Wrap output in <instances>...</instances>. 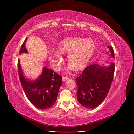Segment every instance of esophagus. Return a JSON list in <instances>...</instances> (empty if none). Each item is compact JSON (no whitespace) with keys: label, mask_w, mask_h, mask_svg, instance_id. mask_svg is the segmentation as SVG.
Returning <instances> with one entry per match:
<instances>
[{"label":"esophagus","mask_w":134,"mask_h":134,"mask_svg":"<svg viewBox=\"0 0 134 134\" xmlns=\"http://www.w3.org/2000/svg\"><path fill=\"white\" fill-rule=\"evenodd\" d=\"M62 79L63 81H66L69 79V78H68V77H66V76H63Z\"/></svg>","instance_id":"esophagus-1"}]
</instances>
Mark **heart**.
I'll list each match as a JSON object with an SVG mask.
<instances>
[{
  "mask_svg": "<svg viewBox=\"0 0 134 134\" xmlns=\"http://www.w3.org/2000/svg\"><path fill=\"white\" fill-rule=\"evenodd\" d=\"M96 44L91 39L78 37H70L63 40L58 45V50L60 54L67 53V60L70 64V69L76 70H82L87 65L94 54ZM53 62L59 67L63 60L56 54L50 56Z\"/></svg>",
  "mask_w": 134,
  "mask_h": 134,
  "instance_id": "1",
  "label": "heart"
}]
</instances>
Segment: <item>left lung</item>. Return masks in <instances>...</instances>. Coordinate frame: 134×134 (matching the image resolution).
Wrapping results in <instances>:
<instances>
[{
  "label": "left lung",
  "mask_w": 134,
  "mask_h": 134,
  "mask_svg": "<svg viewBox=\"0 0 134 134\" xmlns=\"http://www.w3.org/2000/svg\"><path fill=\"white\" fill-rule=\"evenodd\" d=\"M111 56L115 58L112 47L108 46ZM115 63L108 66H101L98 64L91 65L75 79L78 87V102L87 108H94L102 103L108 94L115 73Z\"/></svg>",
  "instance_id": "1"
}]
</instances>
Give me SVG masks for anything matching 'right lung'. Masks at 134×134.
Instances as JSON below:
<instances>
[{"mask_svg": "<svg viewBox=\"0 0 134 134\" xmlns=\"http://www.w3.org/2000/svg\"><path fill=\"white\" fill-rule=\"evenodd\" d=\"M27 38L22 44L19 54L27 52L25 47ZM18 69L20 82L28 100L41 109L50 108L53 106L62 84V77L54 71L44 67L39 78L35 81H31L24 76L19 59Z\"/></svg>", "mask_w": 134, "mask_h": 134, "instance_id": "obj_1", "label": "right lung"}]
</instances>
